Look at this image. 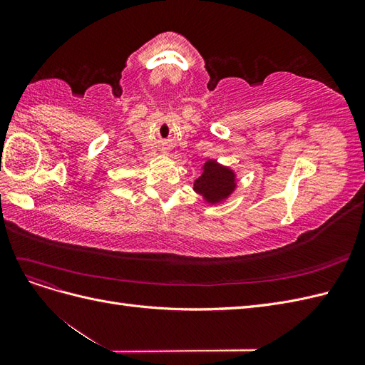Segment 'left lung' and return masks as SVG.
Masks as SVG:
<instances>
[{
	"mask_svg": "<svg viewBox=\"0 0 365 365\" xmlns=\"http://www.w3.org/2000/svg\"><path fill=\"white\" fill-rule=\"evenodd\" d=\"M200 178L195 181L193 189L200 193L207 202L217 204L224 201L236 189L235 172L217 164L213 160H208Z\"/></svg>",
	"mask_w": 365,
	"mask_h": 365,
	"instance_id": "1",
	"label": "left lung"
}]
</instances>
